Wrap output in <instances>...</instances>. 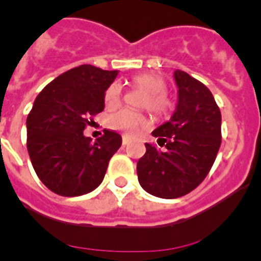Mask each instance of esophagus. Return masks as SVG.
<instances>
[{
	"mask_svg": "<svg viewBox=\"0 0 261 261\" xmlns=\"http://www.w3.org/2000/svg\"><path fill=\"white\" fill-rule=\"evenodd\" d=\"M129 141H130V140H129V137L124 136V137H123V145H124V146H125V145H128Z\"/></svg>",
	"mask_w": 261,
	"mask_h": 261,
	"instance_id": "obj_1",
	"label": "esophagus"
}]
</instances>
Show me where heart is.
<instances>
[{"instance_id":"heart-1","label":"heart","mask_w":261,"mask_h":261,"mask_svg":"<svg viewBox=\"0 0 261 261\" xmlns=\"http://www.w3.org/2000/svg\"><path fill=\"white\" fill-rule=\"evenodd\" d=\"M132 84L142 89L145 96L141 100V107H146L154 115H165L170 108V102L166 96V82L161 75L154 73H140L132 77ZM121 99V86L119 84H112L105 94L106 105L108 107H115ZM108 126L117 130H123L126 135H136L146 124L144 115L130 110H121L108 117Z\"/></svg>"}]
</instances>
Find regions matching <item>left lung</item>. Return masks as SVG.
<instances>
[{
    "label": "left lung",
    "instance_id": "8db88e82",
    "mask_svg": "<svg viewBox=\"0 0 261 261\" xmlns=\"http://www.w3.org/2000/svg\"><path fill=\"white\" fill-rule=\"evenodd\" d=\"M174 78L175 112L151 133L165 150L145 144L146 153L137 162L141 187L161 199H176L195 190L211 171L222 138L221 111L211 90L186 71L175 70Z\"/></svg>",
    "mask_w": 261,
    "mask_h": 261
}]
</instances>
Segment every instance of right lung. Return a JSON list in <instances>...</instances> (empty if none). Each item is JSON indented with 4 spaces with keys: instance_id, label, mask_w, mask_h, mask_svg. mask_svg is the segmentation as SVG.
Returning a JSON list of instances; mask_svg holds the SVG:
<instances>
[{
    "instance_id": "add662e5",
    "label": "right lung",
    "mask_w": 261,
    "mask_h": 261,
    "mask_svg": "<svg viewBox=\"0 0 261 261\" xmlns=\"http://www.w3.org/2000/svg\"><path fill=\"white\" fill-rule=\"evenodd\" d=\"M119 70L81 65L62 73L36 96L27 116V150L48 190L74 197L103 181L121 136L105 129L95 142L84 135L90 117L105 110V94Z\"/></svg>"
}]
</instances>
